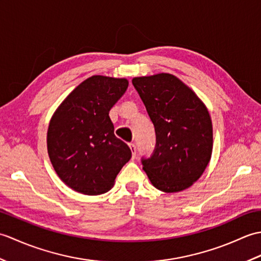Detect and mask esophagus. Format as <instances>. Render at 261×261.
I'll return each mask as SVG.
<instances>
[{
    "label": "esophagus",
    "instance_id": "34e87169",
    "mask_svg": "<svg viewBox=\"0 0 261 261\" xmlns=\"http://www.w3.org/2000/svg\"><path fill=\"white\" fill-rule=\"evenodd\" d=\"M129 147H130L131 152H132V159H135L136 158V154H137L136 145H135V143H129Z\"/></svg>",
    "mask_w": 261,
    "mask_h": 261
}]
</instances>
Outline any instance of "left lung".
<instances>
[{
  "instance_id": "1",
  "label": "left lung",
  "mask_w": 261,
  "mask_h": 261,
  "mask_svg": "<svg viewBox=\"0 0 261 261\" xmlns=\"http://www.w3.org/2000/svg\"><path fill=\"white\" fill-rule=\"evenodd\" d=\"M156 131V149L142 159L151 184L164 193L191 187L204 173L213 150L207 108L191 87L168 73L132 80Z\"/></svg>"
}]
</instances>
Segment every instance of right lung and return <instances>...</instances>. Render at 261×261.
Wrapping results in <instances>:
<instances>
[{"mask_svg": "<svg viewBox=\"0 0 261 261\" xmlns=\"http://www.w3.org/2000/svg\"><path fill=\"white\" fill-rule=\"evenodd\" d=\"M127 85L126 79L88 77L51 116L47 132L49 159L59 178L75 192L107 193L131 158L130 148L114 136L109 115Z\"/></svg>", "mask_w": 261, "mask_h": 261, "instance_id": "1", "label": "right lung"}]
</instances>
